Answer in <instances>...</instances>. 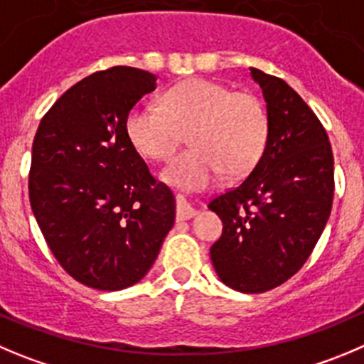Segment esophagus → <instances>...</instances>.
Segmentation results:
<instances>
[{
    "label": "esophagus",
    "instance_id": "obj_1",
    "mask_svg": "<svg viewBox=\"0 0 364 364\" xmlns=\"http://www.w3.org/2000/svg\"><path fill=\"white\" fill-rule=\"evenodd\" d=\"M198 210L184 198V196H176V218L178 220H191V218L196 216Z\"/></svg>",
    "mask_w": 364,
    "mask_h": 364
}]
</instances>
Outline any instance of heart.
Returning a JSON list of instances; mask_svg holds the SVG:
<instances>
[{"mask_svg":"<svg viewBox=\"0 0 364 364\" xmlns=\"http://www.w3.org/2000/svg\"><path fill=\"white\" fill-rule=\"evenodd\" d=\"M186 132L193 146L176 155L162 176L175 188L198 191L223 171L240 176L257 164L268 137V114L250 92H234L205 78L171 87L162 107L141 102L128 112V137L151 161L171 157Z\"/></svg>","mask_w":364,"mask_h":364,"instance_id":"heart-1","label":"heart"}]
</instances>
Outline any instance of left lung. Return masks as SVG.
Listing matches in <instances>:
<instances>
[{
  "instance_id": "8db88e82",
  "label": "left lung",
  "mask_w": 364,
  "mask_h": 364,
  "mask_svg": "<svg viewBox=\"0 0 364 364\" xmlns=\"http://www.w3.org/2000/svg\"><path fill=\"white\" fill-rule=\"evenodd\" d=\"M268 112L261 159L209 209L223 221L210 247L221 282L241 293L277 288L309 259L334 196V157L316 114L282 78L250 68Z\"/></svg>"
}]
</instances>
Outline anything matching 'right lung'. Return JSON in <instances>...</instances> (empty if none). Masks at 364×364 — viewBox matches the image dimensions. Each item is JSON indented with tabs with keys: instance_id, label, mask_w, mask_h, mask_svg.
<instances>
[{
	"instance_id": "right-lung-1",
	"label": "right lung",
	"mask_w": 364,
	"mask_h": 364,
	"mask_svg": "<svg viewBox=\"0 0 364 364\" xmlns=\"http://www.w3.org/2000/svg\"><path fill=\"white\" fill-rule=\"evenodd\" d=\"M155 75L114 65L64 92L32 146L28 195L58 264L100 291L139 282L175 223V196L127 134L128 112Z\"/></svg>"
}]
</instances>
